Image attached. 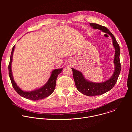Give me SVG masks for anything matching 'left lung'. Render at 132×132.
<instances>
[{"label":"left lung","mask_w":132,"mask_h":132,"mask_svg":"<svg viewBox=\"0 0 132 132\" xmlns=\"http://www.w3.org/2000/svg\"><path fill=\"white\" fill-rule=\"evenodd\" d=\"M90 26L94 29H98L108 33L112 38L113 46L115 48V55L113 63L114 70L111 77L107 80L101 82H94L87 80L82 73L71 68L75 85L77 90L81 93L87 96H94L101 95L110 91L114 86L118 79L121 71V63L120 61V50L114 36L106 27L96 23H90Z\"/></svg>","instance_id":"left-lung-1"}]
</instances>
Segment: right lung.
I'll return each instance as SVG.
<instances>
[{"label":"right lung","mask_w":132,"mask_h":132,"mask_svg":"<svg viewBox=\"0 0 132 132\" xmlns=\"http://www.w3.org/2000/svg\"><path fill=\"white\" fill-rule=\"evenodd\" d=\"M14 47L15 45H14L12 49L10 62L8 66L9 77L10 78L11 82L14 89L21 97L31 100L36 101L48 97L54 92L56 86V79H57L58 75L62 71L63 68L55 69L53 70L51 72V76L47 82L40 88L36 89L32 91L23 90L20 88V87L17 85L15 82L12 73L11 64L12 62V57Z\"/></svg>","instance_id":"1"}]
</instances>
